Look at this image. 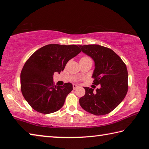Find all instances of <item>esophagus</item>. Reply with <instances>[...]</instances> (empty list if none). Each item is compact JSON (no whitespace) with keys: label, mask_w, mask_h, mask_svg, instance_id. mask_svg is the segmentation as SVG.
<instances>
[{"label":"esophagus","mask_w":149,"mask_h":149,"mask_svg":"<svg viewBox=\"0 0 149 149\" xmlns=\"http://www.w3.org/2000/svg\"><path fill=\"white\" fill-rule=\"evenodd\" d=\"M78 87V85L76 84H73V89H76Z\"/></svg>","instance_id":"34e87169"}]
</instances>
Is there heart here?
<instances>
[{"label":"heart","instance_id":"heart-1","mask_svg":"<svg viewBox=\"0 0 149 149\" xmlns=\"http://www.w3.org/2000/svg\"><path fill=\"white\" fill-rule=\"evenodd\" d=\"M81 59H85V60H91L90 58L87 57V56H84V57H83Z\"/></svg>","mask_w":149,"mask_h":149}]
</instances>
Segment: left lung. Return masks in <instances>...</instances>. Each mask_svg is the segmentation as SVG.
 I'll use <instances>...</instances> for the list:
<instances>
[{"label":"left lung","mask_w":149,"mask_h":149,"mask_svg":"<svg viewBox=\"0 0 149 149\" xmlns=\"http://www.w3.org/2000/svg\"><path fill=\"white\" fill-rule=\"evenodd\" d=\"M95 62L93 84L100 85L94 89L84 87L85 94L79 104L87 112L96 116L107 114L124 99L128 89L127 70L125 63L112 49L99 45H79Z\"/></svg>","instance_id":"left-lung-1"}]
</instances>
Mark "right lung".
I'll return each instance as SVG.
<instances>
[{
    "label": "right lung",
    "instance_id": "add662e5",
    "mask_svg": "<svg viewBox=\"0 0 149 149\" xmlns=\"http://www.w3.org/2000/svg\"><path fill=\"white\" fill-rule=\"evenodd\" d=\"M80 52L78 45L50 44L35 51L25 63L20 75L21 91L35 110L47 114L63 107L73 85L71 83L55 85L54 73L60 74Z\"/></svg>",
    "mask_w": 149,
    "mask_h": 149
}]
</instances>
